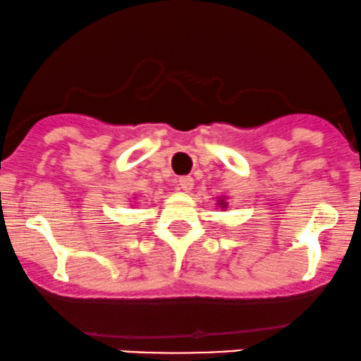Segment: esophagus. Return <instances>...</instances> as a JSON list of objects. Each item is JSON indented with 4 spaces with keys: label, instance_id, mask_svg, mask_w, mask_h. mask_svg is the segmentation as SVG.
<instances>
[{
    "label": "esophagus",
    "instance_id": "obj_1",
    "mask_svg": "<svg viewBox=\"0 0 361 361\" xmlns=\"http://www.w3.org/2000/svg\"><path fill=\"white\" fill-rule=\"evenodd\" d=\"M177 182H179L182 191H191L192 185H195V180H192L191 176H182Z\"/></svg>",
    "mask_w": 361,
    "mask_h": 361
}]
</instances>
